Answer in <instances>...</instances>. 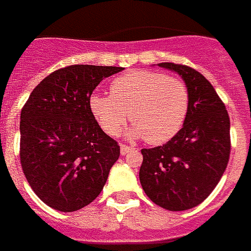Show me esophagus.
<instances>
[{
    "mask_svg": "<svg viewBox=\"0 0 251 251\" xmlns=\"http://www.w3.org/2000/svg\"><path fill=\"white\" fill-rule=\"evenodd\" d=\"M129 151H132V147H129V146H126V145L120 146V154H122V155L128 154Z\"/></svg>",
    "mask_w": 251,
    "mask_h": 251,
    "instance_id": "obj_1",
    "label": "esophagus"
}]
</instances>
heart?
Instances as JSON below:
<instances>
[{"instance_id": "heart-1", "label": "heart", "mask_w": 251, "mask_h": 251, "mask_svg": "<svg viewBox=\"0 0 251 251\" xmlns=\"http://www.w3.org/2000/svg\"><path fill=\"white\" fill-rule=\"evenodd\" d=\"M90 112L105 134L117 135L129 117L131 139L163 145L178 134L189 109V93L181 79L150 70H134L111 83V96L89 99Z\"/></svg>"}]
</instances>
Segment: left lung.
I'll return each mask as SVG.
<instances>
[{
  "mask_svg": "<svg viewBox=\"0 0 251 251\" xmlns=\"http://www.w3.org/2000/svg\"><path fill=\"white\" fill-rule=\"evenodd\" d=\"M177 73L189 93V109L173 139L143 149L142 188L152 202L169 211H185L207 199L230 158V117L214 86L189 66L158 63Z\"/></svg>",
  "mask_w": 251,
  "mask_h": 251,
  "instance_id": "1",
  "label": "left lung"
}]
</instances>
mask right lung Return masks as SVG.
<instances>
[{
  "label": "right lung",
  "instance_id": "1",
  "mask_svg": "<svg viewBox=\"0 0 251 251\" xmlns=\"http://www.w3.org/2000/svg\"><path fill=\"white\" fill-rule=\"evenodd\" d=\"M113 66L73 65L46 77L21 109L20 161L37 197L60 212L88 205L105 185L120 155L101 129L89 99Z\"/></svg>",
  "mask_w": 251,
  "mask_h": 251
}]
</instances>
